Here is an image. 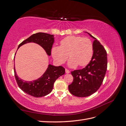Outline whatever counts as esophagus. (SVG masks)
Masks as SVG:
<instances>
[{
    "label": "esophagus",
    "instance_id": "34e87169",
    "mask_svg": "<svg viewBox=\"0 0 126 126\" xmlns=\"http://www.w3.org/2000/svg\"><path fill=\"white\" fill-rule=\"evenodd\" d=\"M65 71H66V73H67V74H69V72H70V71L68 70V69H65Z\"/></svg>",
    "mask_w": 126,
    "mask_h": 126
}]
</instances>
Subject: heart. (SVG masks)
<instances>
[{
  "instance_id": "1",
  "label": "heart",
  "mask_w": 126,
  "mask_h": 126,
  "mask_svg": "<svg viewBox=\"0 0 126 126\" xmlns=\"http://www.w3.org/2000/svg\"><path fill=\"white\" fill-rule=\"evenodd\" d=\"M51 52L52 57L59 63H64L69 56L70 67L78 64L83 67L87 65L92 59L94 46L92 41L87 38L69 36L61 40L60 46L53 47Z\"/></svg>"
}]
</instances>
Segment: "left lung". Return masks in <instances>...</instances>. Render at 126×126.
<instances>
[{
    "instance_id": "obj_1",
    "label": "left lung",
    "mask_w": 126,
    "mask_h": 126,
    "mask_svg": "<svg viewBox=\"0 0 126 126\" xmlns=\"http://www.w3.org/2000/svg\"><path fill=\"white\" fill-rule=\"evenodd\" d=\"M88 34L94 39L93 58L85 68L71 72L74 80L68 86L70 93L79 97H88L96 92L104 80L107 68L105 48L96 38Z\"/></svg>"
}]
</instances>
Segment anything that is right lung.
Masks as SVG:
<instances>
[{
    "instance_id": "1",
    "label": "right lung",
    "mask_w": 126,
    "mask_h": 126,
    "mask_svg": "<svg viewBox=\"0 0 126 126\" xmlns=\"http://www.w3.org/2000/svg\"><path fill=\"white\" fill-rule=\"evenodd\" d=\"M54 41V38L52 35L38 32L22 41L18 46V49L26 43L33 42L41 46L47 54L50 56ZM65 69L63 66L56 67L49 64L47 70L40 78L32 81H26L18 77L14 67L15 77L19 87L25 93L36 98L44 97L50 93L57 79L63 75Z\"/></svg>"
}]
</instances>
